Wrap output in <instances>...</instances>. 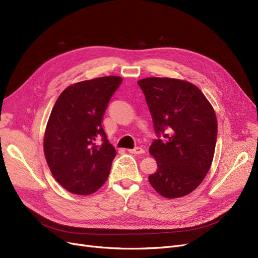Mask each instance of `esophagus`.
Segmentation results:
<instances>
[{"instance_id":"34e87169","label":"esophagus","mask_w":258,"mask_h":258,"mask_svg":"<svg viewBox=\"0 0 258 258\" xmlns=\"http://www.w3.org/2000/svg\"><path fill=\"white\" fill-rule=\"evenodd\" d=\"M128 151L130 153H133V154H142V153H144V149L141 148V147H136L135 149H129Z\"/></svg>"}]
</instances>
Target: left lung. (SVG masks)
<instances>
[{
	"instance_id": "8db88e82",
	"label": "left lung",
	"mask_w": 258,
	"mask_h": 258,
	"mask_svg": "<svg viewBox=\"0 0 258 258\" xmlns=\"http://www.w3.org/2000/svg\"><path fill=\"white\" fill-rule=\"evenodd\" d=\"M138 85L159 138L149 148L158 164L149 183L165 198L183 197L199 186L211 168L217 140L215 111L188 81L149 77Z\"/></svg>"
}]
</instances>
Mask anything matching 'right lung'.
Masks as SVG:
<instances>
[{
    "mask_svg": "<svg viewBox=\"0 0 258 258\" xmlns=\"http://www.w3.org/2000/svg\"><path fill=\"white\" fill-rule=\"evenodd\" d=\"M121 81L106 76L77 82L59 95L50 112L44 156L54 178L70 192L93 194L108 179L116 151L101 122Z\"/></svg>",
    "mask_w": 258,
    "mask_h": 258,
    "instance_id": "obj_1",
    "label": "right lung"
}]
</instances>
